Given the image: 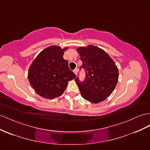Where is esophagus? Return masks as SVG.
<instances>
[{
    "mask_svg": "<svg viewBox=\"0 0 150 150\" xmlns=\"http://www.w3.org/2000/svg\"><path fill=\"white\" fill-rule=\"evenodd\" d=\"M73 71H74V74H75L76 75H77V74H78V69H74Z\"/></svg>",
    "mask_w": 150,
    "mask_h": 150,
    "instance_id": "obj_1",
    "label": "esophagus"
}]
</instances>
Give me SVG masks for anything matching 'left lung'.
<instances>
[{
    "label": "left lung",
    "instance_id": "left-lung-1",
    "mask_svg": "<svg viewBox=\"0 0 150 150\" xmlns=\"http://www.w3.org/2000/svg\"><path fill=\"white\" fill-rule=\"evenodd\" d=\"M83 62L86 77L81 82L75 79L83 98L93 103L106 100L116 86L119 70L115 63L106 52L94 45L77 48Z\"/></svg>",
    "mask_w": 150,
    "mask_h": 150
}]
</instances>
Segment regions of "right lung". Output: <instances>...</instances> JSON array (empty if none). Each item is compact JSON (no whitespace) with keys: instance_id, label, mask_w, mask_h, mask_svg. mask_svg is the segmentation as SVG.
Listing matches in <instances>:
<instances>
[{"instance_id":"right-lung-1","label":"right lung","mask_w":150,"mask_h":150,"mask_svg":"<svg viewBox=\"0 0 150 150\" xmlns=\"http://www.w3.org/2000/svg\"><path fill=\"white\" fill-rule=\"evenodd\" d=\"M68 47L52 45L43 50L31 63L28 78L36 93L43 98L53 99L62 95L68 81L76 75L63 58Z\"/></svg>"}]
</instances>
